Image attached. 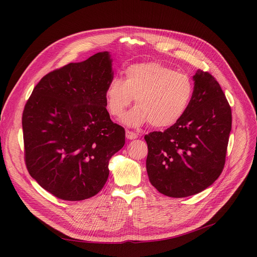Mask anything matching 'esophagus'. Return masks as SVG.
<instances>
[{
    "label": "esophagus",
    "mask_w": 257,
    "mask_h": 257,
    "mask_svg": "<svg viewBox=\"0 0 257 257\" xmlns=\"http://www.w3.org/2000/svg\"><path fill=\"white\" fill-rule=\"evenodd\" d=\"M126 138H127L128 140H136V139H138V134L132 132V131L127 130V131H126Z\"/></svg>",
    "instance_id": "obj_1"
}]
</instances>
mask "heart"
I'll return each mask as SVG.
<instances>
[{
  "label": "heart",
  "mask_w": 257,
  "mask_h": 257,
  "mask_svg": "<svg viewBox=\"0 0 257 257\" xmlns=\"http://www.w3.org/2000/svg\"><path fill=\"white\" fill-rule=\"evenodd\" d=\"M105 96L108 111L117 118L136 99L137 106L123 119L128 126L150 123L155 128H169L178 123L190 107L194 83L185 73L158 62H143L128 66L125 79L112 78Z\"/></svg>",
  "instance_id": "heart-1"
}]
</instances>
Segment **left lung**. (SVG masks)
Returning <instances> with one entry per match:
<instances>
[{"label":"left lung","instance_id":"8db88e82","mask_svg":"<svg viewBox=\"0 0 257 257\" xmlns=\"http://www.w3.org/2000/svg\"><path fill=\"white\" fill-rule=\"evenodd\" d=\"M193 79L194 96L181 119L145 136L149 180L172 198L196 195L219 178L231 131V108L218 81L201 70Z\"/></svg>","mask_w":257,"mask_h":257}]
</instances>
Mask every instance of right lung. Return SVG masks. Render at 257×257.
Instances as JSON below:
<instances>
[{"instance_id":"add662e5","label":"right lung","mask_w":257,"mask_h":257,"mask_svg":"<svg viewBox=\"0 0 257 257\" xmlns=\"http://www.w3.org/2000/svg\"><path fill=\"white\" fill-rule=\"evenodd\" d=\"M112 60L100 52L42 78L23 112L25 163L31 177L61 200L97 195L111 156L125 145V129L106 109Z\"/></svg>"}]
</instances>
